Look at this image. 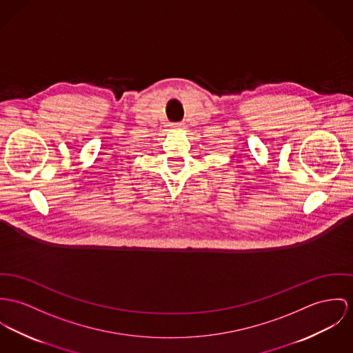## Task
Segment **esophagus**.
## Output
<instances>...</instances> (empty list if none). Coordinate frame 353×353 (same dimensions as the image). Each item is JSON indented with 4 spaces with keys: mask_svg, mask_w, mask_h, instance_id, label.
Wrapping results in <instances>:
<instances>
[{
    "mask_svg": "<svg viewBox=\"0 0 353 353\" xmlns=\"http://www.w3.org/2000/svg\"><path fill=\"white\" fill-rule=\"evenodd\" d=\"M174 129H181V128H184V123H181V122H177V123H173L172 125Z\"/></svg>",
    "mask_w": 353,
    "mask_h": 353,
    "instance_id": "34e87169",
    "label": "esophagus"
}]
</instances>
